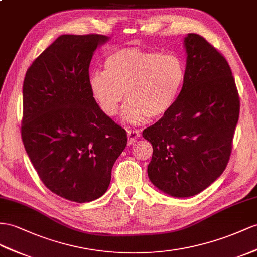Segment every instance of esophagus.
I'll return each instance as SVG.
<instances>
[{"mask_svg": "<svg viewBox=\"0 0 257 257\" xmlns=\"http://www.w3.org/2000/svg\"><path fill=\"white\" fill-rule=\"evenodd\" d=\"M140 137V133L138 130H128V144L135 143Z\"/></svg>", "mask_w": 257, "mask_h": 257, "instance_id": "1", "label": "esophagus"}]
</instances>
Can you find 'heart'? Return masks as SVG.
<instances>
[{
	"instance_id": "1",
	"label": "heart",
	"mask_w": 257,
	"mask_h": 257,
	"mask_svg": "<svg viewBox=\"0 0 257 257\" xmlns=\"http://www.w3.org/2000/svg\"><path fill=\"white\" fill-rule=\"evenodd\" d=\"M186 78L185 63L174 54L122 48L105 61V71H92L89 88L98 106L114 117L126 92L123 120L140 124L166 115L174 106Z\"/></svg>"
}]
</instances>
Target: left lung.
I'll return each mask as SVG.
<instances>
[{
  "label": "left lung",
  "mask_w": 257,
  "mask_h": 257,
  "mask_svg": "<svg viewBox=\"0 0 257 257\" xmlns=\"http://www.w3.org/2000/svg\"><path fill=\"white\" fill-rule=\"evenodd\" d=\"M186 78L174 106L143 130L153 147L150 181L175 197L199 194L225 170L239 119L231 69L203 37L188 34Z\"/></svg>",
  "instance_id": "1"
}]
</instances>
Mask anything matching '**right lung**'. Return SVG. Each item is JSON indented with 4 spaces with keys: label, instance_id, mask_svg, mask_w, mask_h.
<instances>
[{
    "label": "right lung",
    "instance_id": "obj_1",
    "mask_svg": "<svg viewBox=\"0 0 257 257\" xmlns=\"http://www.w3.org/2000/svg\"><path fill=\"white\" fill-rule=\"evenodd\" d=\"M102 35H63L39 55L23 85V142L40 179L64 199L84 203L108 189L127 134L91 94L89 66Z\"/></svg>",
    "mask_w": 257,
    "mask_h": 257
}]
</instances>
